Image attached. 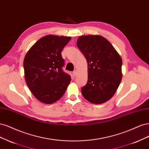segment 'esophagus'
<instances>
[{"mask_svg":"<svg viewBox=\"0 0 149 149\" xmlns=\"http://www.w3.org/2000/svg\"><path fill=\"white\" fill-rule=\"evenodd\" d=\"M77 70H74V71L73 72V75H74V77H75V76L77 75Z\"/></svg>","mask_w":149,"mask_h":149,"instance_id":"obj_1","label":"esophagus"}]
</instances>
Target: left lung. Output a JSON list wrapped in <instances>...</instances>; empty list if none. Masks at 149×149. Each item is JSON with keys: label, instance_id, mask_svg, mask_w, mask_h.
<instances>
[{"label": "left lung", "instance_id": "left-lung-1", "mask_svg": "<svg viewBox=\"0 0 149 149\" xmlns=\"http://www.w3.org/2000/svg\"><path fill=\"white\" fill-rule=\"evenodd\" d=\"M77 46L88 63V81L81 93L88 102L102 104L116 92L122 79V59L106 38L100 35L80 36Z\"/></svg>", "mask_w": 149, "mask_h": 149}]
</instances>
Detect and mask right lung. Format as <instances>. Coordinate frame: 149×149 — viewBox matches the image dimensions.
Wrapping results in <instances>:
<instances>
[{"label":"right lung","instance_id":"obj_1","mask_svg":"<svg viewBox=\"0 0 149 149\" xmlns=\"http://www.w3.org/2000/svg\"><path fill=\"white\" fill-rule=\"evenodd\" d=\"M69 36L47 35L35 42L23 61L28 88L40 102L51 104L64 95L70 76L64 72L61 52L70 40Z\"/></svg>","mask_w":149,"mask_h":149}]
</instances>
